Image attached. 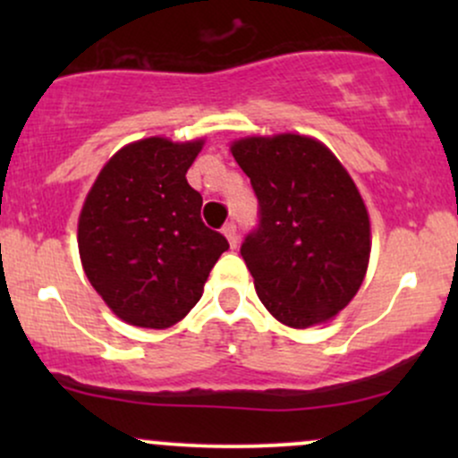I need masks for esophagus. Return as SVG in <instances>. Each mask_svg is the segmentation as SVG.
Masks as SVG:
<instances>
[{
    "mask_svg": "<svg viewBox=\"0 0 458 458\" xmlns=\"http://www.w3.org/2000/svg\"><path fill=\"white\" fill-rule=\"evenodd\" d=\"M222 233L225 234V239H228L230 247H236V245H239V230H236V224H234V222H228V224H225Z\"/></svg>",
    "mask_w": 458,
    "mask_h": 458,
    "instance_id": "1",
    "label": "esophagus"
}]
</instances>
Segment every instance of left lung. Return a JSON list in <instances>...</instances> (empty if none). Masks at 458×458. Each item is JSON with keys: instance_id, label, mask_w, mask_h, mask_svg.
Returning a JSON list of instances; mask_svg holds the SVG:
<instances>
[{"instance_id": "8db88e82", "label": "left lung", "mask_w": 458, "mask_h": 458, "mask_svg": "<svg viewBox=\"0 0 458 458\" xmlns=\"http://www.w3.org/2000/svg\"><path fill=\"white\" fill-rule=\"evenodd\" d=\"M233 155L259 198V224L241 245L256 293L288 327L338 314L364 282L370 222L355 182L303 135L247 138Z\"/></svg>"}]
</instances>
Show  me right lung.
I'll return each mask as SVG.
<instances>
[{"mask_svg": "<svg viewBox=\"0 0 458 458\" xmlns=\"http://www.w3.org/2000/svg\"><path fill=\"white\" fill-rule=\"evenodd\" d=\"M202 141L148 138L109 159L79 215L83 271L103 301L138 327L163 329L199 301L228 241L199 217L187 170Z\"/></svg>", "mask_w": 458, "mask_h": 458, "instance_id": "obj_1", "label": "right lung"}]
</instances>
